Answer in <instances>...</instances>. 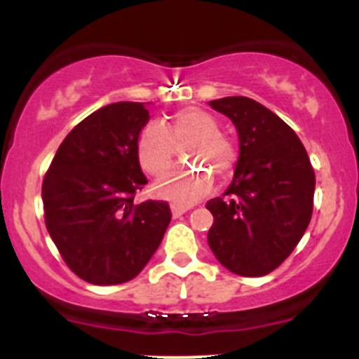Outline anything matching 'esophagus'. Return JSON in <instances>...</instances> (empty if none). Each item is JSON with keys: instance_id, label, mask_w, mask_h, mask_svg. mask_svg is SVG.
<instances>
[{"instance_id": "34e87169", "label": "esophagus", "mask_w": 359, "mask_h": 359, "mask_svg": "<svg viewBox=\"0 0 359 359\" xmlns=\"http://www.w3.org/2000/svg\"><path fill=\"white\" fill-rule=\"evenodd\" d=\"M170 210H172V217L173 219H177V217L184 215V213L189 210V206H184V205H177V203H173L172 206H170Z\"/></svg>"}]
</instances>
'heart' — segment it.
I'll return each instance as SVG.
<instances>
[{"label":"heart","instance_id":"1","mask_svg":"<svg viewBox=\"0 0 359 359\" xmlns=\"http://www.w3.org/2000/svg\"><path fill=\"white\" fill-rule=\"evenodd\" d=\"M219 121L203 109H182L170 116L165 128L158 123H147L135 140V153L140 168L149 175L165 173L175 158V147L184 151L189 163H198L229 175L236 161V151L231 140L219 132ZM212 187V175L201 168H180L166 173L154 186L159 198L175 203H193L205 196Z\"/></svg>","mask_w":359,"mask_h":359}]
</instances>
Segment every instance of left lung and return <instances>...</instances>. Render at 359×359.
Listing matches in <instances>:
<instances>
[{"label":"left lung","instance_id":"8db88e82","mask_svg":"<svg viewBox=\"0 0 359 359\" xmlns=\"http://www.w3.org/2000/svg\"><path fill=\"white\" fill-rule=\"evenodd\" d=\"M236 126L240 156L233 182L206 203L208 245L240 276H264L293 252L313 215L314 170L290 126L248 97L208 102Z\"/></svg>","mask_w":359,"mask_h":359}]
</instances>
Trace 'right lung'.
<instances>
[{"mask_svg": "<svg viewBox=\"0 0 359 359\" xmlns=\"http://www.w3.org/2000/svg\"><path fill=\"white\" fill-rule=\"evenodd\" d=\"M146 107L114 102L92 112L69 132L43 180L46 229L69 269L92 285L133 280L172 220L168 203H133L147 184L135 153Z\"/></svg>", "mask_w": 359, "mask_h": 359, "instance_id": "add662e5", "label": "right lung"}]
</instances>
